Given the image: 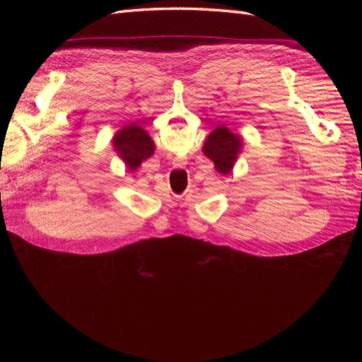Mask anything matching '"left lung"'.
<instances>
[{"label":"left lung","instance_id":"1","mask_svg":"<svg viewBox=\"0 0 362 362\" xmlns=\"http://www.w3.org/2000/svg\"><path fill=\"white\" fill-rule=\"evenodd\" d=\"M243 141L238 134H234L226 127L221 125L213 129L206 137L202 152L214 163L218 173L229 175L242 152Z\"/></svg>","mask_w":362,"mask_h":362}]
</instances>
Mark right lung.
<instances>
[{
    "instance_id": "1",
    "label": "right lung",
    "mask_w": 362,
    "mask_h": 362,
    "mask_svg": "<svg viewBox=\"0 0 362 362\" xmlns=\"http://www.w3.org/2000/svg\"><path fill=\"white\" fill-rule=\"evenodd\" d=\"M113 148L129 170H136L141 161L148 160L156 151L149 134L136 124L125 125L117 131L113 137Z\"/></svg>"
}]
</instances>
